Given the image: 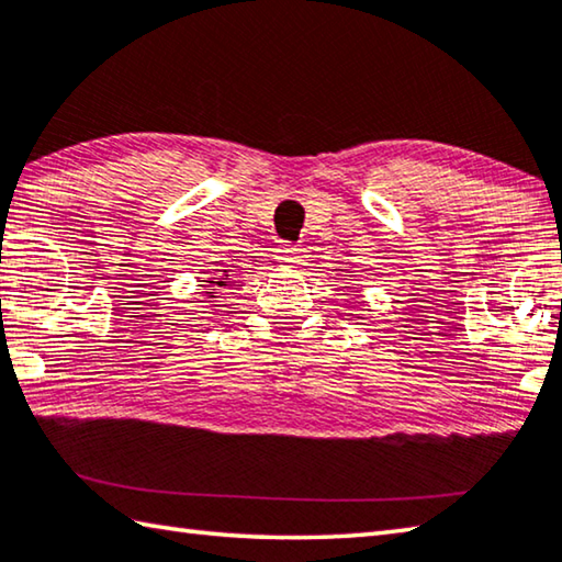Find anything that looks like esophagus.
<instances>
[{"label": "esophagus", "instance_id": "esophagus-1", "mask_svg": "<svg viewBox=\"0 0 562 562\" xmlns=\"http://www.w3.org/2000/svg\"><path fill=\"white\" fill-rule=\"evenodd\" d=\"M278 252H280V260L288 262V265H300L302 258H304L302 248H294V246H282Z\"/></svg>", "mask_w": 562, "mask_h": 562}]
</instances>
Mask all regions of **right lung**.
Listing matches in <instances>:
<instances>
[{"instance_id": "add662e5", "label": "right lung", "mask_w": 562, "mask_h": 562, "mask_svg": "<svg viewBox=\"0 0 562 562\" xmlns=\"http://www.w3.org/2000/svg\"><path fill=\"white\" fill-rule=\"evenodd\" d=\"M209 284H216V288H223V284H226V278H209L206 280ZM209 297H216V292H206Z\"/></svg>"}]
</instances>
